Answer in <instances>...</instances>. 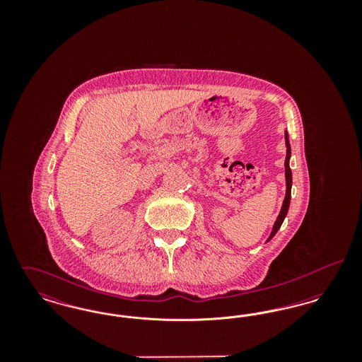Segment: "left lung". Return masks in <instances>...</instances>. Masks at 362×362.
Wrapping results in <instances>:
<instances>
[{"mask_svg": "<svg viewBox=\"0 0 362 362\" xmlns=\"http://www.w3.org/2000/svg\"><path fill=\"white\" fill-rule=\"evenodd\" d=\"M285 139H286V158H285V177H286V194H285V199H284V204L281 207V211L276 217V223L273 226V230L269 236L267 241L272 240L274 238L278 229L281 228V225L284 223L286 214H288V210H289V205H291V191H292V171H291V167H289V160H291V145H289V137H288V133H285Z\"/></svg>", "mask_w": 362, "mask_h": 362, "instance_id": "1", "label": "left lung"}]
</instances>
